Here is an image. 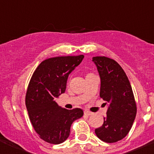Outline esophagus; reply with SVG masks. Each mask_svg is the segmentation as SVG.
I'll return each instance as SVG.
<instances>
[{"label":"esophagus","mask_w":154,"mask_h":154,"mask_svg":"<svg viewBox=\"0 0 154 154\" xmlns=\"http://www.w3.org/2000/svg\"><path fill=\"white\" fill-rule=\"evenodd\" d=\"M84 115L85 116H91V115H93V113L91 112H89V111H85L84 112Z\"/></svg>","instance_id":"1"}]
</instances>
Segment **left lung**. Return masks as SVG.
<instances>
[{"mask_svg":"<svg viewBox=\"0 0 154 154\" xmlns=\"http://www.w3.org/2000/svg\"><path fill=\"white\" fill-rule=\"evenodd\" d=\"M100 78V97L108 105L101 127L95 129L103 142L113 143L122 140L130 132L136 116V104L130 81L123 68L114 60L94 57Z\"/></svg>","mask_w":154,"mask_h":154,"instance_id":"left-lung-1","label":"left lung"}]
</instances>
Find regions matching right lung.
Returning a JSON list of instances; mask_svg holds the SVG:
<instances>
[{"label": "right lung", "instance_id": "obj_1", "mask_svg": "<svg viewBox=\"0 0 154 154\" xmlns=\"http://www.w3.org/2000/svg\"><path fill=\"white\" fill-rule=\"evenodd\" d=\"M84 58L83 55L50 58L34 71L26 94V107L34 130L50 144L63 143L73 122L83 116L81 109H66L55 101L65 92L68 77Z\"/></svg>", "mask_w": 154, "mask_h": 154}]
</instances>
